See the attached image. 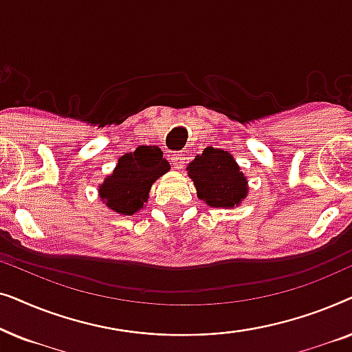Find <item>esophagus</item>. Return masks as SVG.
<instances>
[{
    "mask_svg": "<svg viewBox=\"0 0 352 352\" xmlns=\"http://www.w3.org/2000/svg\"><path fill=\"white\" fill-rule=\"evenodd\" d=\"M171 162H173V166H175L176 170H181V168H184L186 163H187L186 153L175 152V153H173V155H171Z\"/></svg>",
    "mask_w": 352,
    "mask_h": 352,
    "instance_id": "1",
    "label": "esophagus"
}]
</instances>
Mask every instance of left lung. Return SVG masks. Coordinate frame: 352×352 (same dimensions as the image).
<instances>
[{
    "instance_id": "obj_1",
    "label": "left lung",
    "mask_w": 352,
    "mask_h": 352,
    "mask_svg": "<svg viewBox=\"0 0 352 352\" xmlns=\"http://www.w3.org/2000/svg\"><path fill=\"white\" fill-rule=\"evenodd\" d=\"M197 197L214 208H234L248 194L247 176L228 151L206 147L187 165Z\"/></svg>"
}]
</instances>
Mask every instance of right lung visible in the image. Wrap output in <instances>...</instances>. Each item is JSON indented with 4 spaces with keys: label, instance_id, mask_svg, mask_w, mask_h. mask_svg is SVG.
<instances>
[{
    "label": "right lung",
    "instance_id": "obj_1",
    "mask_svg": "<svg viewBox=\"0 0 352 352\" xmlns=\"http://www.w3.org/2000/svg\"><path fill=\"white\" fill-rule=\"evenodd\" d=\"M170 171L157 146H139L118 158L113 173L99 186V197L110 210L131 216L144 208L153 182Z\"/></svg>",
    "mask_w": 352,
    "mask_h": 352
}]
</instances>
